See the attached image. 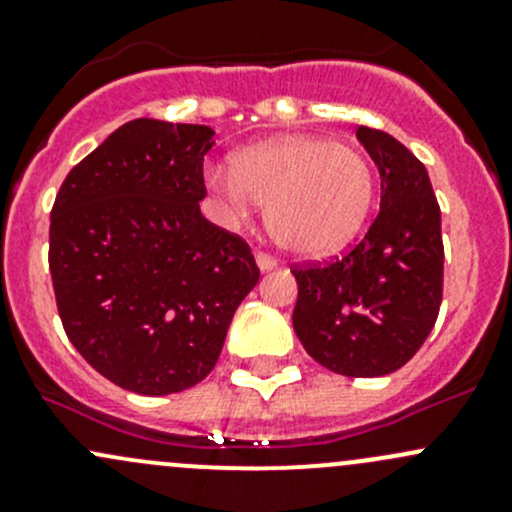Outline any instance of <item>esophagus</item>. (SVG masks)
Returning <instances> with one entry per match:
<instances>
[{
  "label": "esophagus",
  "mask_w": 512,
  "mask_h": 512,
  "mask_svg": "<svg viewBox=\"0 0 512 512\" xmlns=\"http://www.w3.org/2000/svg\"><path fill=\"white\" fill-rule=\"evenodd\" d=\"M255 260H257V267H260L262 272H270L277 267V260L272 255H267V252H257Z\"/></svg>",
  "instance_id": "obj_1"
}]
</instances>
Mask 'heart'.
I'll use <instances>...</instances> for the list:
<instances>
[{
	"label": "heart",
	"mask_w": 512,
	"mask_h": 512,
	"mask_svg": "<svg viewBox=\"0 0 512 512\" xmlns=\"http://www.w3.org/2000/svg\"><path fill=\"white\" fill-rule=\"evenodd\" d=\"M235 218L267 208V230L282 250L324 257L354 240L374 205L369 160L347 143L287 136L245 148L232 165L205 173Z\"/></svg>",
	"instance_id": "b5f03b06"
}]
</instances>
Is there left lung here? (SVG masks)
Wrapping results in <instances>:
<instances>
[{"label": "left lung", "mask_w": 512, "mask_h": 512, "mask_svg": "<svg viewBox=\"0 0 512 512\" xmlns=\"http://www.w3.org/2000/svg\"><path fill=\"white\" fill-rule=\"evenodd\" d=\"M356 138L379 168V215L347 255L294 265L292 324L324 369L371 379L401 369L431 334L443 297V240L426 165L384 131L359 126Z\"/></svg>", "instance_id": "1"}]
</instances>
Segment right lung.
<instances>
[{"label":"right lung","mask_w":512,"mask_h":512,"mask_svg":"<svg viewBox=\"0 0 512 512\" xmlns=\"http://www.w3.org/2000/svg\"><path fill=\"white\" fill-rule=\"evenodd\" d=\"M215 131L136 118L71 168L51 208L49 272L76 352L143 396L213 371L260 280L240 235L200 213Z\"/></svg>","instance_id":"1"}]
</instances>
